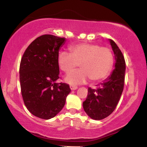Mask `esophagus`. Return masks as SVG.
Listing matches in <instances>:
<instances>
[{
    "instance_id": "esophagus-1",
    "label": "esophagus",
    "mask_w": 147,
    "mask_h": 147,
    "mask_svg": "<svg viewBox=\"0 0 147 147\" xmlns=\"http://www.w3.org/2000/svg\"><path fill=\"white\" fill-rule=\"evenodd\" d=\"M70 89H71V90H75L76 89H77V86H73V85H70Z\"/></svg>"
}]
</instances>
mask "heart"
I'll return each mask as SVG.
<instances>
[{"label": "heart", "mask_w": 147, "mask_h": 147, "mask_svg": "<svg viewBox=\"0 0 147 147\" xmlns=\"http://www.w3.org/2000/svg\"><path fill=\"white\" fill-rule=\"evenodd\" d=\"M70 54L60 52L57 62L62 71L68 73L79 64L81 69L69 73L65 82L71 85L85 83L90 79L99 83L106 79L113 65V55L110 49L94 43H80L69 48Z\"/></svg>", "instance_id": "b5f03b06"}]
</instances>
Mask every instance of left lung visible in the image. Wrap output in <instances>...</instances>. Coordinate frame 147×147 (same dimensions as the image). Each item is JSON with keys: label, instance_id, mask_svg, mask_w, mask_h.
<instances>
[{"label": "left lung", "instance_id": "1", "mask_svg": "<svg viewBox=\"0 0 147 147\" xmlns=\"http://www.w3.org/2000/svg\"><path fill=\"white\" fill-rule=\"evenodd\" d=\"M109 41L115 60V69L95 89L88 88L87 98L83 102L84 111L95 120L104 119L113 112L124 89L125 60L117 44L113 40Z\"/></svg>", "mask_w": 147, "mask_h": 147}]
</instances>
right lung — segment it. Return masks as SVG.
<instances>
[{
  "label": "right lung",
  "instance_id": "obj_1",
  "mask_svg": "<svg viewBox=\"0 0 147 147\" xmlns=\"http://www.w3.org/2000/svg\"><path fill=\"white\" fill-rule=\"evenodd\" d=\"M65 38L45 34L36 38L26 49L20 64V84L23 102L37 117L56 116L70 92L68 84L57 83L59 67L57 57Z\"/></svg>",
  "mask_w": 147,
  "mask_h": 147
}]
</instances>
